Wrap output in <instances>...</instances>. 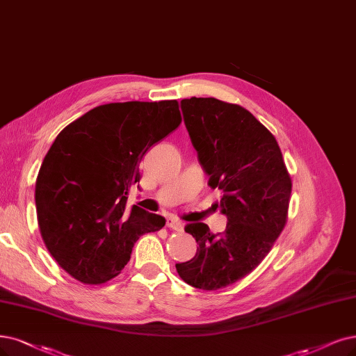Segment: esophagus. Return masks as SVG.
<instances>
[{
    "mask_svg": "<svg viewBox=\"0 0 356 356\" xmlns=\"http://www.w3.org/2000/svg\"><path fill=\"white\" fill-rule=\"evenodd\" d=\"M183 222L176 220V218H167V227L171 230H176V232H181L183 230Z\"/></svg>",
    "mask_w": 356,
    "mask_h": 356,
    "instance_id": "1",
    "label": "esophagus"
}]
</instances>
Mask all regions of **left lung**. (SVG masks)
Listing matches in <instances>:
<instances>
[{
  "mask_svg": "<svg viewBox=\"0 0 356 356\" xmlns=\"http://www.w3.org/2000/svg\"><path fill=\"white\" fill-rule=\"evenodd\" d=\"M181 110L208 185L221 192L227 226L214 234L204 222L188 225L200 248L176 270L188 284L217 291L268 255L286 226L292 179L274 135L241 105L192 97L181 99Z\"/></svg>",
  "mask_w": 356,
  "mask_h": 356,
  "instance_id": "1",
  "label": "left lung"
}]
</instances>
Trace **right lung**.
<instances>
[{"label": "right lung", "mask_w": 356, "mask_h": 356, "mask_svg": "<svg viewBox=\"0 0 356 356\" xmlns=\"http://www.w3.org/2000/svg\"><path fill=\"white\" fill-rule=\"evenodd\" d=\"M181 123L176 99L111 102L65 126L35 185L38 226L58 266L85 284L117 277L139 236L165 218L127 207L147 151Z\"/></svg>", "instance_id": "obj_1"}]
</instances>
